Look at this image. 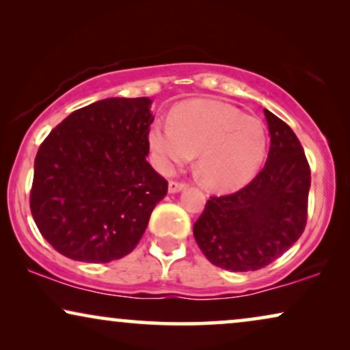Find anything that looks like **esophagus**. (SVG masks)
I'll return each instance as SVG.
<instances>
[{
  "instance_id": "esophagus-1",
  "label": "esophagus",
  "mask_w": 350,
  "mask_h": 350,
  "mask_svg": "<svg viewBox=\"0 0 350 350\" xmlns=\"http://www.w3.org/2000/svg\"><path fill=\"white\" fill-rule=\"evenodd\" d=\"M186 188L185 183H181V181H170L169 183V193L175 194V193H180V191H183Z\"/></svg>"
}]
</instances>
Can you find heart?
Returning a JSON list of instances; mask_svg holds the SVG:
<instances>
[{
    "instance_id": "obj_1",
    "label": "heart",
    "mask_w": 350,
    "mask_h": 350,
    "mask_svg": "<svg viewBox=\"0 0 350 350\" xmlns=\"http://www.w3.org/2000/svg\"><path fill=\"white\" fill-rule=\"evenodd\" d=\"M152 164L174 174L198 154V175L215 191H234L256 175L266 156L267 135L260 119L215 100L181 103L167 122L148 129Z\"/></svg>"
}]
</instances>
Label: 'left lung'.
<instances>
[{
	"mask_svg": "<svg viewBox=\"0 0 350 350\" xmlns=\"http://www.w3.org/2000/svg\"><path fill=\"white\" fill-rule=\"evenodd\" d=\"M271 148L262 170L234 194L210 198L194 239L212 265L232 272L261 269L301 237L308 219L310 169L290 126L265 109Z\"/></svg>",
	"mask_w": 350,
	"mask_h": 350,
	"instance_id": "left-lung-1",
	"label": "left lung"
}]
</instances>
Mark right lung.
I'll return each mask as SVG.
<instances>
[{
    "instance_id": "1",
    "label": "right lung",
    "mask_w": 350,
    "mask_h": 350,
    "mask_svg": "<svg viewBox=\"0 0 350 350\" xmlns=\"http://www.w3.org/2000/svg\"><path fill=\"white\" fill-rule=\"evenodd\" d=\"M151 103L98 100L71 113L41 143L30 208L42 237L64 256L109 262L140 242L169 186L146 161Z\"/></svg>"
}]
</instances>
